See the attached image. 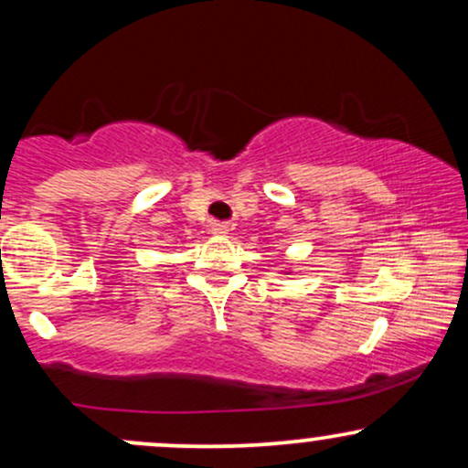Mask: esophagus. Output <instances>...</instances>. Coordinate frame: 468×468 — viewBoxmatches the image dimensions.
<instances>
[{
    "mask_svg": "<svg viewBox=\"0 0 468 468\" xmlns=\"http://www.w3.org/2000/svg\"><path fill=\"white\" fill-rule=\"evenodd\" d=\"M213 235H218V238H227L229 235V224H224V222H218V224H213Z\"/></svg>",
    "mask_w": 468,
    "mask_h": 468,
    "instance_id": "esophagus-1",
    "label": "esophagus"
}]
</instances>
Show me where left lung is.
Wrapping results in <instances>:
<instances>
[{
  "instance_id": "8db88e82",
  "label": "left lung",
  "mask_w": 468,
  "mask_h": 468,
  "mask_svg": "<svg viewBox=\"0 0 468 468\" xmlns=\"http://www.w3.org/2000/svg\"><path fill=\"white\" fill-rule=\"evenodd\" d=\"M286 275H288V271H286Z\"/></svg>"
}]
</instances>
